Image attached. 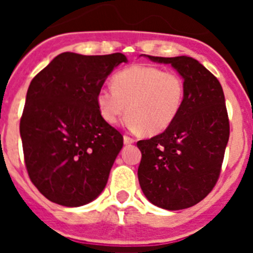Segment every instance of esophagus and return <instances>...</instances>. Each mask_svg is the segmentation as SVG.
<instances>
[{
    "mask_svg": "<svg viewBox=\"0 0 253 253\" xmlns=\"http://www.w3.org/2000/svg\"><path fill=\"white\" fill-rule=\"evenodd\" d=\"M123 139H124V144H125V146H129V144H133V143H134L133 138L128 137V135H124V138H123Z\"/></svg>",
    "mask_w": 253,
    "mask_h": 253,
    "instance_id": "34e87169",
    "label": "esophagus"
}]
</instances>
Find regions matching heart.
<instances>
[{
	"label": "heart",
	"mask_w": 253,
	"mask_h": 253,
	"mask_svg": "<svg viewBox=\"0 0 253 253\" xmlns=\"http://www.w3.org/2000/svg\"><path fill=\"white\" fill-rule=\"evenodd\" d=\"M185 97L186 84L178 73L137 64L116 73L113 87H101L96 104L107 124H118L128 113L126 125L131 130L156 135L175 122Z\"/></svg>",
	"instance_id": "obj_1"
}]
</instances>
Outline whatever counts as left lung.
I'll use <instances>...</instances> for the list:
<instances>
[{
  "mask_svg": "<svg viewBox=\"0 0 253 253\" xmlns=\"http://www.w3.org/2000/svg\"><path fill=\"white\" fill-rule=\"evenodd\" d=\"M144 55L171 64L186 84V97L175 122L163 133L139 140L138 180L153 205L167 210L194 207L213 190L229 139L223 88L198 60Z\"/></svg>",
  "mask_w": 253,
  "mask_h": 253,
  "instance_id": "8db88e82",
  "label": "left lung"
}]
</instances>
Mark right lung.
Listing matches in <instances>:
<instances>
[{
  "instance_id": "add662e5",
  "label": "right lung",
  "mask_w": 253,
  "mask_h": 253,
  "mask_svg": "<svg viewBox=\"0 0 253 253\" xmlns=\"http://www.w3.org/2000/svg\"><path fill=\"white\" fill-rule=\"evenodd\" d=\"M128 59L122 53L57 55L31 81L20 135L31 182L48 200L81 207L107 184L123 135L99 113L96 95Z\"/></svg>"
}]
</instances>
